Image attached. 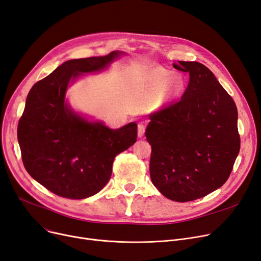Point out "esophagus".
<instances>
[{
    "label": "esophagus",
    "mask_w": 261,
    "mask_h": 261,
    "mask_svg": "<svg viewBox=\"0 0 261 261\" xmlns=\"http://www.w3.org/2000/svg\"><path fill=\"white\" fill-rule=\"evenodd\" d=\"M145 130H146V126L144 125L143 122H140L139 126H138V134H139V138H142V136H143L144 133H145Z\"/></svg>",
    "instance_id": "34e87169"
}]
</instances>
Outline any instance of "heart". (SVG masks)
<instances>
[{
  "mask_svg": "<svg viewBox=\"0 0 261 261\" xmlns=\"http://www.w3.org/2000/svg\"><path fill=\"white\" fill-rule=\"evenodd\" d=\"M173 73L165 70V68H158L151 73V78L155 87H162L166 85L167 82L172 78ZM185 87V82L182 77H175L171 80V91L169 92V96H174L180 94Z\"/></svg>",
  "mask_w": 261,
  "mask_h": 261,
  "instance_id": "1",
  "label": "heart"
}]
</instances>
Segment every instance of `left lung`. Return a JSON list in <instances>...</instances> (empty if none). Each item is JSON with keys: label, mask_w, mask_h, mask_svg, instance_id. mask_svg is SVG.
I'll return each instance as SVG.
<instances>
[{"label": "left lung", "mask_w": 261, "mask_h": 261, "mask_svg": "<svg viewBox=\"0 0 261 261\" xmlns=\"http://www.w3.org/2000/svg\"><path fill=\"white\" fill-rule=\"evenodd\" d=\"M189 82L180 100L149 115L150 177L175 202L207 196L228 179L240 150L237 107L213 72L196 61L173 63Z\"/></svg>", "instance_id": "1"}]
</instances>
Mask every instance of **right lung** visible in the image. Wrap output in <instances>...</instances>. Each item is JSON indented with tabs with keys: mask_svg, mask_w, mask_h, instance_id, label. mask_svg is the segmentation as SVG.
<instances>
[{
	"mask_svg": "<svg viewBox=\"0 0 261 261\" xmlns=\"http://www.w3.org/2000/svg\"><path fill=\"white\" fill-rule=\"evenodd\" d=\"M121 54L65 61L27 95L18 125L22 161L32 177L55 195L79 200L97 194L111 177L115 156L136 142L135 122L110 129L77 114L65 101L71 81L103 70Z\"/></svg>",
	"mask_w": 261,
	"mask_h": 261,
	"instance_id": "right-lung-1",
	"label": "right lung"
}]
</instances>
